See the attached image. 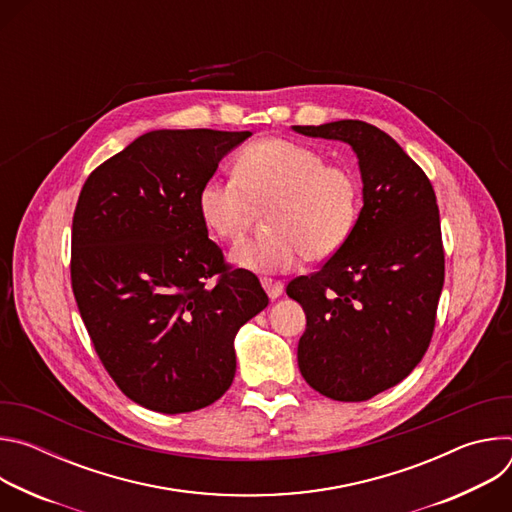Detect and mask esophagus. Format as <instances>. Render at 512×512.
Here are the masks:
<instances>
[{
  "mask_svg": "<svg viewBox=\"0 0 512 512\" xmlns=\"http://www.w3.org/2000/svg\"><path fill=\"white\" fill-rule=\"evenodd\" d=\"M261 285H263V289L267 291V296H269L271 300H275V298H279V296L283 294V283L277 281V279L263 277V279H261Z\"/></svg>",
  "mask_w": 512,
  "mask_h": 512,
  "instance_id": "esophagus-1",
  "label": "esophagus"
}]
</instances>
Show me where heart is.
<instances>
[{
    "label": "heart",
    "instance_id": "obj_1",
    "mask_svg": "<svg viewBox=\"0 0 512 512\" xmlns=\"http://www.w3.org/2000/svg\"><path fill=\"white\" fill-rule=\"evenodd\" d=\"M267 206L263 233L241 239L231 261L257 273L320 263L350 239L360 212L358 176L289 139L249 143L237 156L235 176L208 178L198 192L202 223L225 241L237 239L257 206Z\"/></svg>",
    "mask_w": 512,
    "mask_h": 512
}]
</instances>
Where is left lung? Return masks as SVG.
Instances as JSON below:
<instances>
[{"label":"left lung","mask_w":512,"mask_h":512,"mask_svg":"<svg viewBox=\"0 0 512 512\" xmlns=\"http://www.w3.org/2000/svg\"><path fill=\"white\" fill-rule=\"evenodd\" d=\"M348 143L362 208L346 245L287 296L306 312L298 364L334 401H367L401 383L423 358L444 287L440 210L425 172L379 127L342 119L294 125Z\"/></svg>","instance_id":"left-lung-1"}]
</instances>
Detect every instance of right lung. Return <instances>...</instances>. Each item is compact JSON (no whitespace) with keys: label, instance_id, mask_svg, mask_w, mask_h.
I'll return each instance as SVG.
<instances>
[{"label":"right lung","instance_id":"right-lung-1","mask_svg":"<svg viewBox=\"0 0 512 512\" xmlns=\"http://www.w3.org/2000/svg\"><path fill=\"white\" fill-rule=\"evenodd\" d=\"M247 137L143 133L81 190L72 294L105 371L145 409L174 415L221 399L237 371V330L269 304L251 271L225 263L198 210L200 186Z\"/></svg>","mask_w":512,"mask_h":512}]
</instances>
